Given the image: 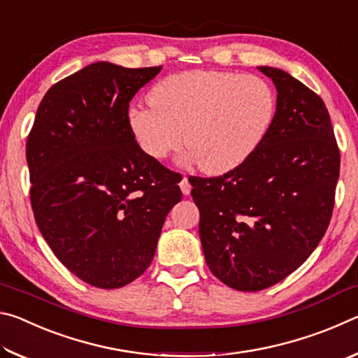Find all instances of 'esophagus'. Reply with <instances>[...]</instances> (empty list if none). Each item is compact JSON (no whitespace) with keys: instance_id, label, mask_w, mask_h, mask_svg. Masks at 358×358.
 Returning a JSON list of instances; mask_svg holds the SVG:
<instances>
[{"instance_id":"obj_1","label":"esophagus","mask_w":358,"mask_h":358,"mask_svg":"<svg viewBox=\"0 0 358 358\" xmlns=\"http://www.w3.org/2000/svg\"><path fill=\"white\" fill-rule=\"evenodd\" d=\"M180 187H181V192H183L185 196H187V194L191 192V183H189V180H187V177H183V180H181Z\"/></svg>"}]
</instances>
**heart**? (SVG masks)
<instances>
[{"label": "heart", "mask_w": 358, "mask_h": 358, "mask_svg": "<svg viewBox=\"0 0 358 358\" xmlns=\"http://www.w3.org/2000/svg\"><path fill=\"white\" fill-rule=\"evenodd\" d=\"M150 106L129 110V126L148 156L164 159L186 143L207 173L243 164L268 136L276 94L259 76L187 71L169 76L150 94Z\"/></svg>", "instance_id": "obj_1"}]
</instances>
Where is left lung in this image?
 <instances>
[{
	"label": "left lung",
	"mask_w": 358,
	"mask_h": 358,
	"mask_svg": "<svg viewBox=\"0 0 358 358\" xmlns=\"http://www.w3.org/2000/svg\"><path fill=\"white\" fill-rule=\"evenodd\" d=\"M259 71L278 92L268 136L234 171L189 177L205 262L217 280L243 292L273 286L311 256L330 224L339 177L324 101L287 72Z\"/></svg>",
	"instance_id": "8db88e82"
}]
</instances>
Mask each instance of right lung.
Returning <instances> with one entry per match:
<instances>
[{"label": "right lung", "instance_id": "1", "mask_svg": "<svg viewBox=\"0 0 358 358\" xmlns=\"http://www.w3.org/2000/svg\"><path fill=\"white\" fill-rule=\"evenodd\" d=\"M161 69L90 64L48 90L29 131L36 224L59 262L94 287L141 276L181 201L180 173L145 153L129 126L131 99Z\"/></svg>", "mask_w": 358, "mask_h": 358}]
</instances>
